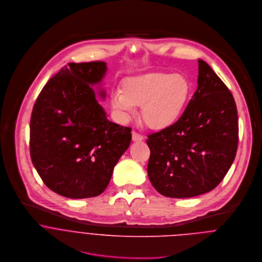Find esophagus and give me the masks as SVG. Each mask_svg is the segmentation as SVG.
<instances>
[{
    "instance_id": "1",
    "label": "esophagus",
    "mask_w": 262,
    "mask_h": 262,
    "mask_svg": "<svg viewBox=\"0 0 262 262\" xmlns=\"http://www.w3.org/2000/svg\"><path fill=\"white\" fill-rule=\"evenodd\" d=\"M132 140H133V141H142V140H143V136L140 135L139 133L133 131V132H132Z\"/></svg>"
}]
</instances>
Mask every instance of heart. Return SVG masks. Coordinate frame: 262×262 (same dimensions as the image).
Wrapping results in <instances>:
<instances>
[{"mask_svg":"<svg viewBox=\"0 0 262 262\" xmlns=\"http://www.w3.org/2000/svg\"><path fill=\"white\" fill-rule=\"evenodd\" d=\"M191 95V84L181 74L149 72L126 78L122 92L112 94L113 110L125 121L141 105L142 121L152 129L173 126L184 113Z\"/></svg>","mask_w":262,"mask_h":262,"instance_id":"b5f03b06","label":"heart"}]
</instances>
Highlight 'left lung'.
Listing matches in <instances>:
<instances>
[{
    "label": "left lung",
    "mask_w": 262,
    "mask_h": 262,
    "mask_svg": "<svg viewBox=\"0 0 262 262\" xmlns=\"http://www.w3.org/2000/svg\"><path fill=\"white\" fill-rule=\"evenodd\" d=\"M198 86L173 126L149 134L148 178L172 198L194 197L214 189L231 168L238 148V112L233 94L202 60Z\"/></svg>",
    "instance_id": "left-lung-1"
}]
</instances>
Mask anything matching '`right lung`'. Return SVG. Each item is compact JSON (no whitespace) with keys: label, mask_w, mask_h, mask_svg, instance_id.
I'll list each match as a JSON object with an SVG mask.
<instances>
[{"label":"right lung","mask_w":262,"mask_h":262,"mask_svg":"<svg viewBox=\"0 0 262 262\" xmlns=\"http://www.w3.org/2000/svg\"><path fill=\"white\" fill-rule=\"evenodd\" d=\"M105 72L101 61L69 63L41 89L32 110V164L52 191L68 198L101 194L131 142V128L106 119L91 88Z\"/></svg>","instance_id":"right-lung-1"}]
</instances>
